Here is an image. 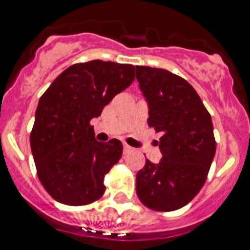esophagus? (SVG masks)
<instances>
[{
    "instance_id": "esophagus-1",
    "label": "esophagus",
    "mask_w": 250,
    "mask_h": 250,
    "mask_svg": "<svg viewBox=\"0 0 250 250\" xmlns=\"http://www.w3.org/2000/svg\"><path fill=\"white\" fill-rule=\"evenodd\" d=\"M133 147H131V146H128L127 143H125V145H123V152H125V155H127V153H129V152H133Z\"/></svg>"
}]
</instances>
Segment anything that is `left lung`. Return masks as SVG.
<instances>
[{
  "label": "left lung",
  "mask_w": 250,
  "mask_h": 250,
  "mask_svg": "<svg viewBox=\"0 0 250 250\" xmlns=\"http://www.w3.org/2000/svg\"><path fill=\"white\" fill-rule=\"evenodd\" d=\"M148 104V125L161 132V161L136 176L138 199L148 209L173 211L201 190L216 151L211 117L192 85L168 70L136 66Z\"/></svg>",
  "instance_id": "1"
}]
</instances>
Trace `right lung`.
I'll list each match as a JSON object with an SVG mask.
<instances>
[{"label":"right lung","instance_id":"add662e5","mask_svg":"<svg viewBox=\"0 0 250 250\" xmlns=\"http://www.w3.org/2000/svg\"><path fill=\"white\" fill-rule=\"evenodd\" d=\"M133 80V65L92 60L69 66L41 95L30 145L39 180L56 201L82 206L104 194L123 146L98 142L90 121Z\"/></svg>","mask_w":250,"mask_h":250}]
</instances>
